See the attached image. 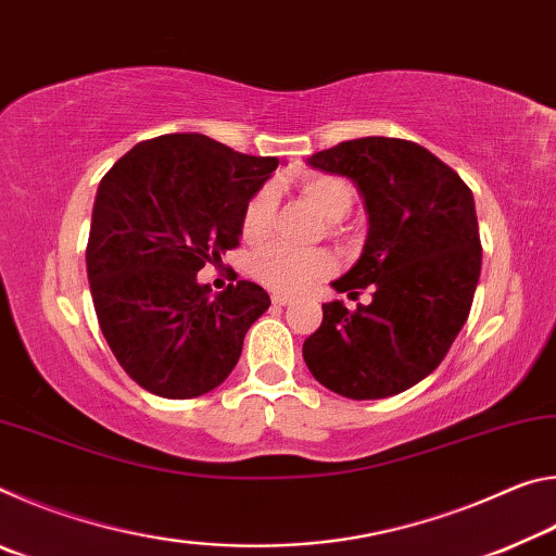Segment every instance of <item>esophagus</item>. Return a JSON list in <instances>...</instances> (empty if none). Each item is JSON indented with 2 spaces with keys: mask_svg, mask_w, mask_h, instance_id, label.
<instances>
[{
  "mask_svg": "<svg viewBox=\"0 0 556 556\" xmlns=\"http://www.w3.org/2000/svg\"><path fill=\"white\" fill-rule=\"evenodd\" d=\"M271 304H275V306H289V304H294V299L287 296V294H275V296H271Z\"/></svg>",
  "mask_w": 556,
  "mask_h": 556,
  "instance_id": "obj_1",
  "label": "esophagus"
}]
</instances>
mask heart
Listing matches in <instances>:
<instances>
[{
  "mask_svg": "<svg viewBox=\"0 0 556 556\" xmlns=\"http://www.w3.org/2000/svg\"><path fill=\"white\" fill-rule=\"evenodd\" d=\"M299 193L304 195L324 218L336 225L353 208L355 191L341 176L333 174H306L299 181ZM277 195L271 186H262L252 199L244 203L242 211V238L250 242L265 240L275 220ZM333 269V260L324 250H294L285 244H269L260 250L252 260V275L271 291L299 294L314 285L316 279L326 277Z\"/></svg>",
  "mask_w": 556,
  "mask_h": 556,
  "instance_id": "obj_1",
  "label": "heart"
}]
</instances>
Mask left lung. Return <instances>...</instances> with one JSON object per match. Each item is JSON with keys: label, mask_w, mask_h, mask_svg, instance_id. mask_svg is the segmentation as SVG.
<instances>
[{"label": "left lung", "mask_w": 556, "mask_h": 556, "mask_svg": "<svg viewBox=\"0 0 556 556\" xmlns=\"http://www.w3.org/2000/svg\"><path fill=\"white\" fill-rule=\"evenodd\" d=\"M357 186L368 238L355 265L331 281L368 306L324 304L304 341L314 378L348 400H382L437 370L464 328L481 277V235L470 188L429 149L394 137H363L306 159Z\"/></svg>", "instance_id": "obj_1"}]
</instances>
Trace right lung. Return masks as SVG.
Masks as SVG:
<instances>
[{"label":"right lung","instance_id":"right-lung-1","mask_svg":"<svg viewBox=\"0 0 556 556\" xmlns=\"http://www.w3.org/2000/svg\"><path fill=\"white\" fill-rule=\"evenodd\" d=\"M279 166L195 131L139 142L102 176L86 250L92 304L110 351L139 388L191 400L225 382L269 294L225 291L199 271L238 244L242 211Z\"/></svg>","mask_w":556,"mask_h":556}]
</instances>
